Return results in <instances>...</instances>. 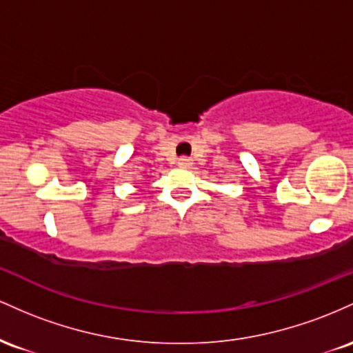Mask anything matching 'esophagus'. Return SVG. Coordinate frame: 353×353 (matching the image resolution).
<instances>
[{"label": "esophagus", "instance_id": "1", "mask_svg": "<svg viewBox=\"0 0 353 353\" xmlns=\"http://www.w3.org/2000/svg\"><path fill=\"white\" fill-rule=\"evenodd\" d=\"M192 165H193V160L188 157H181L180 160H178V166H181V168H190Z\"/></svg>", "mask_w": 353, "mask_h": 353}]
</instances>
